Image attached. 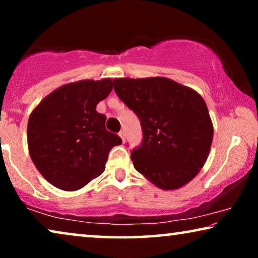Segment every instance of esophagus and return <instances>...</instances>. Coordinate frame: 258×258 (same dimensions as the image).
<instances>
[{"label":"esophagus","mask_w":258,"mask_h":258,"mask_svg":"<svg viewBox=\"0 0 258 258\" xmlns=\"http://www.w3.org/2000/svg\"><path fill=\"white\" fill-rule=\"evenodd\" d=\"M118 135H119V137H121V139H122L123 142H124V141H125V132H124V130H121V132L118 133Z\"/></svg>","instance_id":"esophagus-1"}]
</instances>
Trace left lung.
I'll return each mask as SVG.
<instances>
[{"label":"left lung","instance_id":"8db88e82","mask_svg":"<svg viewBox=\"0 0 258 258\" xmlns=\"http://www.w3.org/2000/svg\"><path fill=\"white\" fill-rule=\"evenodd\" d=\"M114 89L142 125V146L132 153L136 170L163 190L179 189L196 177L214 137L203 97L160 76L115 79Z\"/></svg>","mask_w":258,"mask_h":258}]
</instances>
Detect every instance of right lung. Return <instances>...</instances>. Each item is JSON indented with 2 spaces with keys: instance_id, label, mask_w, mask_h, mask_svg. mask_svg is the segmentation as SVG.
I'll return each instance as SVG.
<instances>
[{
  "instance_id": "add662e5",
  "label": "right lung",
  "mask_w": 258,
  "mask_h": 258,
  "mask_svg": "<svg viewBox=\"0 0 258 258\" xmlns=\"http://www.w3.org/2000/svg\"><path fill=\"white\" fill-rule=\"evenodd\" d=\"M111 89V79L67 83L31 111L28 150L40 174L56 188H83L104 171L109 151L122 143L105 129V116L96 111Z\"/></svg>"
}]
</instances>
